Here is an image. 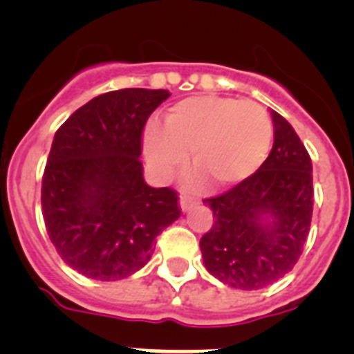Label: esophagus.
I'll return each instance as SVG.
<instances>
[{"instance_id":"34e87169","label":"esophagus","mask_w":354,"mask_h":354,"mask_svg":"<svg viewBox=\"0 0 354 354\" xmlns=\"http://www.w3.org/2000/svg\"><path fill=\"white\" fill-rule=\"evenodd\" d=\"M192 205H196V199L194 197H189V196H185V194H181L180 196V208L181 212H189V208Z\"/></svg>"}]
</instances>
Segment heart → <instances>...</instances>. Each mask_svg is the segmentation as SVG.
Masks as SVG:
<instances>
[{"instance_id": "b5f03b06", "label": "heart", "mask_w": 354, "mask_h": 354, "mask_svg": "<svg viewBox=\"0 0 354 354\" xmlns=\"http://www.w3.org/2000/svg\"><path fill=\"white\" fill-rule=\"evenodd\" d=\"M273 139L268 111L250 100L190 97L167 109L164 127L149 123L145 130L148 162L160 178H171L194 164L213 183L225 187L243 181L264 162Z\"/></svg>"}]
</instances>
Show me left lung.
<instances>
[{"label":"left lung","mask_w":354,"mask_h":354,"mask_svg":"<svg viewBox=\"0 0 354 354\" xmlns=\"http://www.w3.org/2000/svg\"><path fill=\"white\" fill-rule=\"evenodd\" d=\"M273 148L259 169L203 203L213 225L201 238L205 266L236 289L266 288L289 273L310 229L312 162L295 129L272 111Z\"/></svg>","instance_id":"obj_1"}]
</instances>
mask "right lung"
<instances>
[{
  "label": "right lung",
  "mask_w": 354,
  "mask_h": 354,
  "mask_svg": "<svg viewBox=\"0 0 354 354\" xmlns=\"http://www.w3.org/2000/svg\"><path fill=\"white\" fill-rule=\"evenodd\" d=\"M171 93L127 88L98 95L54 133L42 178L47 234L81 275L120 280L141 270L155 238L180 216L178 194L142 178L149 114Z\"/></svg>",
  "instance_id": "obj_1"
}]
</instances>
